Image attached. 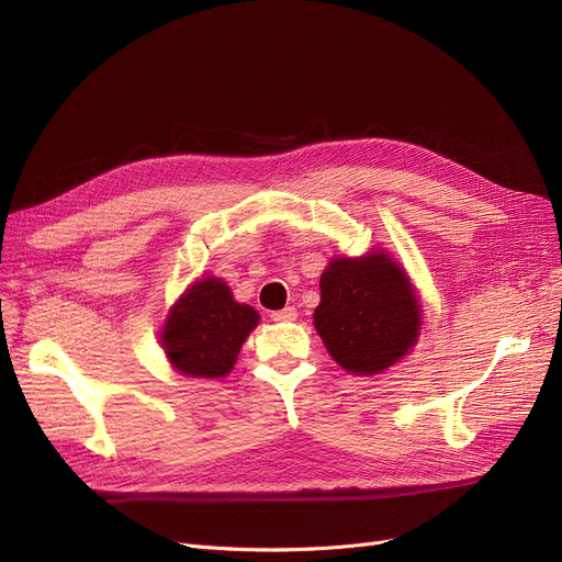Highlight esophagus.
I'll return each instance as SVG.
<instances>
[{
	"label": "esophagus",
	"mask_w": 562,
	"mask_h": 562,
	"mask_svg": "<svg viewBox=\"0 0 562 562\" xmlns=\"http://www.w3.org/2000/svg\"><path fill=\"white\" fill-rule=\"evenodd\" d=\"M296 307H284V310H278V312H271V318L278 321V323H286V321H296Z\"/></svg>",
	"instance_id": "34e87169"
}]
</instances>
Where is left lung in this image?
Masks as SVG:
<instances>
[{
  "label": "left lung",
  "mask_w": 562,
  "mask_h": 562,
  "mask_svg": "<svg viewBox=\"0 0 562 562\" xmlns=\"http://www.w3.org/2000/svg\"><path fill=\"white\" fill-rule=\"evenodd\" d=\"M419 323V303L392 257H339L323 271L314 326L346 371L373 375L392 367L415 346Z\"/></svg>",
  "instance_id": "8db88e82"
}]
</instances>
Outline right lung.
<instances>
[{
    "label": "right lung",
    "mask_w": 562,
    "mask_h": 562,
    "mask_svg": "<svg viewBox=\"0 0 562 562\" xmlns=\"http://www.w3.org/2000/svg\"><path fill=\"white\" fill-rule=\"evenodd\" d=\"M257 323L259 314L236 303L223 280L206 278L175 303L161 344L177 371L191 378H221L232 371Z\"/></svg>",
    "instance_id": "add662e5"
}]
</instances>
